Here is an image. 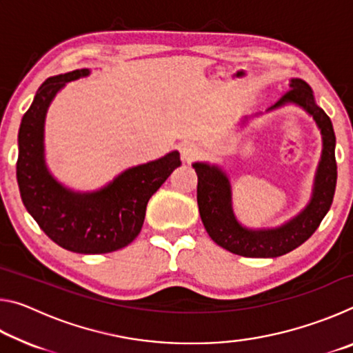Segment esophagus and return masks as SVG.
I'll use <instances>...</instances> for the list:
<instances>
[{
    "instance_id": "34e87169",
    "label": "esophagus",
    "mask_w": 353,
    "mask_h": 353,
    "mask_svg": "<svg viewBox=\"0 0 353 353\" xmlns=\"http://www.w3.org/2000/svg\"><path fill=\"white\" fill-rule=\"evenodd\" d=\"M201 154H202L201 148L196 146L194 143H185V145H182V157L187 160V162L198 159Z\"/></svg>"
}]
</instances>
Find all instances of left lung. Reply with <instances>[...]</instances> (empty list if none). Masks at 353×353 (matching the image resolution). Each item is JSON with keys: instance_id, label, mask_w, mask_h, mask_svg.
<instances>
[{"instance_id": "left-lung-1", "label": "left lung", "mask_w": 353, "mask_h": 353, "mask_svg": "<svg viewBox=\"0 0 353 353\" xmlns=\"http://www.w3.org/2000/svg\"><path fill=\"white\" fill-rule=\"evenodd\" d=\"M285 104L302 107L313 117L322 135V154L316 170L312 199L288 223L276 229H248L241 225L232 207V187L225 172L214 165L193 163L198 174V205L202 223L212 240L232 254L250 259H272L288 254L314 234L330 210L338 176L334 159L336 139L330 118L314 103L313 90L302 79H291L290 90L268 110Z\"/></svg>"}]
</instances>
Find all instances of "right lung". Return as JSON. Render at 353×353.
I'll use <instances>...</instances> for the list:
<instances>
[{
  "mask_svg": "<svg viewBox=\"0 0 353 353\" xmlns=\"http://www.w3.org/2000/svg\"><path fill=\"white\" fill-rule=\"evenodd\" d=\"M87 68L48 77L35 93L19 130L17 182L21 201L40 229L77 254H107L140 234L151 196L181 166L177 151L132 166L98 191L79 193L57 182L45 163L43 130L51 101L65 83L88 76Z\"/></svg>",
  "mask_w": 353,
  "mask_h": 353,
  "instance_id": "obj_1",
  "label": "right lung"
}]
</instances>
